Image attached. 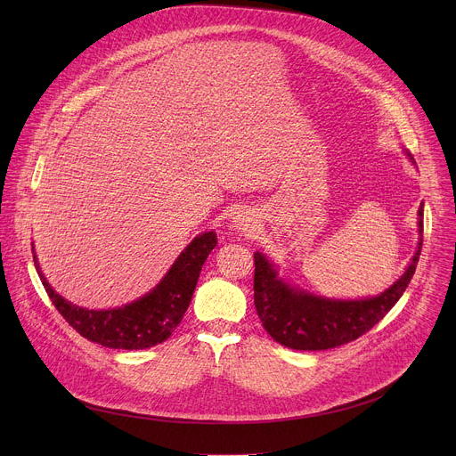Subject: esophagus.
<instances>
[{"mask_svg": "<svg viewBox=\"0 0 456 456\" xmlns=\"http://www.w3.org/2000/svg\"><path fill=\"white\" fill-rule=\"evenodd\" d=\"M252 224H254L252 218H250L248 213H245V211L238 213L236 218H234V227L238 229V232H247V231H250Z\"/></svg>", "mask_w": 456, "mask_h": 456, "instance_id": "obj_1", "label": "esophagus"}]
</instances>
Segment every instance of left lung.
I'll use <instances>...</instances> for the list:
<instances>
[{"label": "left lung", "mask_w": 456, "mask_h": 456, "mask_svg": "<svg viewBox=\"0 0 456 456\" xmlns=\"http://www.w3.org/2000/svg\"><path fill=\"white\" fill-rule=\"evenodd\" d=\"M413 160V157L408 153ZM419 209V232L424 231ZM422 248V238L406 273L380 296L329 299L290 287L262 252H254V305L269 336L292 350H329L366 334L394 308L408 289Z\"/></svg>", "instance_id": "left-lung-1"}]
</instances>
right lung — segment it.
Instances as JSON below:
<instances>
[{"instance_id": "add662e5", "label": "right lung", "mask_w": 456, "mask_h": 456, "mask_svg": "<svg viewBox=\"0 0 456 456\" xmlns=\"http://www.w3.org/2000/svg\"><path fill=\"white\" fill-rule=\"evenodd\" d=\"M215 245L216 232H202L182 250L169 273L150 294L111 310H88L67 301L48 285L36 254L34 265L53 306L76 332L106 348L144 350L160 345L175 332Z\"/></svg>"}]
</instances>
